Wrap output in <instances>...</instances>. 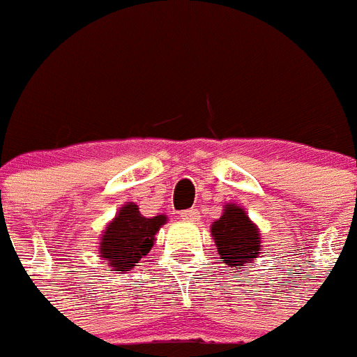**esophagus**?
Returning <instances> with one entry per match:
<instances>
[{
    "mask_svg": "<svg viewBox=\"0 0 357 357\" xmlns=\"http://www.w3.org/2000/svg\"><path fill=\"white\" fill-rule=\"evenodd\" d=\"M181 218L182 220H185V222H198L200 213H198L197 209H188V211H182Z\"/></svg>",
    "mask_w": 357,
    "mask_h": 357,
    "instance_id": "esophagus-1",
    "label": "esophagus"
}]
</instances>
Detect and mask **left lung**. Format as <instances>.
<instances>
[{
	"mask_svg": "<svg viewBox=\"0 0 357 357\" xmlns=\"http://www.w3.org/2000/svg\"><path fill=\"white\" fill-rule=\"evenodd\" d=\"M211 236L216 243L218 254L227 266L241 270L259 257L261 230L238 204H225L223 214L211 223Z\"/></svg>",
	"mask_w": 357,
	"mask_h": 357,
	"instance_id": "8db88e82",
	"label": "left lung"
}]
</instances>
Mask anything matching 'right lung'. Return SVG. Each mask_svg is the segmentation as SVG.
<instances>
[{
  "label": "right lung",
  "mask_w": 357,
  "mask_h": 357,
  "mask_svg": "<svg viewBox=\"0 0 357 357\" xmlns=\"http://www.w3.org/2000/svg\"><path fill=\"white\" fill-rule=\"evenodd\" d=\"M166 222V214L146 218L134 202H127L100 234L98 254L112 268V272H130L151 250L155 234Z\"/></svg>",
  "instance_id": "1"
}]
</instances>
